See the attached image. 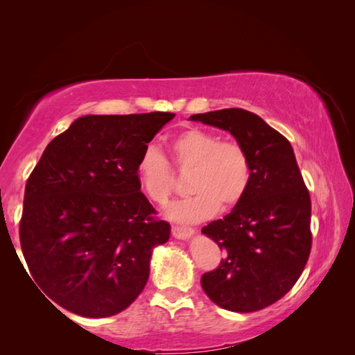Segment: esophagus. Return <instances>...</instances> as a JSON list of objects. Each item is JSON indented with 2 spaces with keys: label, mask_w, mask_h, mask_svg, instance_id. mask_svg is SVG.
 Segmentation results:
<instances>
[{
  "label": "esophagus",
  "mask_w": 355,
  "mask_h": 355,
  "mask_svg": "<svg viewBox=\"0 0 355 355\" xmlns=\"http://www.w3.org/2000/svg\"><path fill=\"white\" fill-rule=\"evenodd\" d=\"M172 235L177 239H189L196 235V230L188 227H172Z\"/></svg>",
  "instance_id": "34e87169"
}]
</instances>
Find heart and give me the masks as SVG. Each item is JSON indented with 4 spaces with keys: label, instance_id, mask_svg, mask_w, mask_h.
Listing matches in <instances>:
<instances>
[{
    "label": "heart",
    "instance_id": "heart-1",
    "mask_svg": "<svg viewBox=\"0 0 355 355\" xmlns=\"http://www.w3.org/2000/svg\"><path fill=\"white\" fill-rule=\"evenodd\" d=\"M180 171H192L189 191L194 196L172 202L166 216L180 224H196L243 200L250 184V159L236 141H220L218 135L191 128L169 144ZM136 177L150 200L164 205L173 191V172L155 147H147L136 164Z\"/></svg>",
    "mask_w": 355,
    "mask_h": 355
}]
</instances>
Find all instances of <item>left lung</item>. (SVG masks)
I'll return each instance as SVG.
<instances>
[{"label":"left lung","mask_w":355,"mask_h":355,"mask_svg":"<svg viewBox=\"0 0 355 355\" xmlns=\"http://www.w3.org/2000/svg\"><path fill=\"white\" fill-rule=\"evenodd\" d=\"M189 120L228 131L250 159V184L224 219L202 228L225 250L219 268L202 275V288L219 307L249 313L277 302L307 264L310 196L291 144L257 114L228 110Z\"/></svg>","instance_id":"1"}]
</instances>
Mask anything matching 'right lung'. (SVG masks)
<instances>
[{
    "label": "right lung",
    "instance_id": "obj_1",
    "mask_svg": "<svg viewBox=\"0 0 355 355\" xmlns=\"http://www.w3.org/2000/svg\"><path fill=\"white\" fill-rule=\"evenodd\" d=\"M173 117L89 114L48 144L28 178L20 222L23 257L44 297L75 315L106 318L142 293L171 225L153 218L136 164Z\"/></svg>",
    "mask_w": 355,
    "mask_h": 355
}]
</instances>
